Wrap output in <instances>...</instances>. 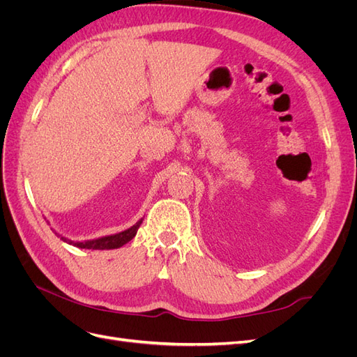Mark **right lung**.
Returning <instances> with one entry per match:
<instances>
[{
	"mask_svg": "<svg viewBox=\"0 0 357 357\" xmlns=\"http://www.w3.org/2000/svg\"><path fill=\"white\" fill-rule=\"evenodd\" d=\"M143 223V219H139L135 225H132L131 228H128L119 234H113V235H105V236H100V238H93V240H86V241H71L66 236L59 235L58 232H55L58 236H61L62 241H66L74 247L79 248H89V250H112V248H119L122 247L123 244H126L128 241H131L134 236L137 235V231L139 228V225Z\"/></svg>",
	"mask_w": 357,
	"mask_h": 357,
	"instance_id": "1",
	"label": "right lung"
}]
</instances>
